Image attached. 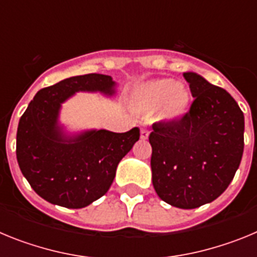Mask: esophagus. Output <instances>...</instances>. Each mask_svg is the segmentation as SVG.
<instances>
[{
    "label": "esophagus",
    "mask_w": 257,
    "mask_h": 257,
    "mask_svg": "<svg viewBox=\"0 0 257 257\" xmlns=\"http://www.w3.org/2000/svg\"><path fill=\"white\" fill-rule=\"evenodd\" d=\"M148 136H149L148 128H142V130H140V138H142L143 140L148 139Z\"/></svg>",
    "instance_id": "1"
}]
</instances>
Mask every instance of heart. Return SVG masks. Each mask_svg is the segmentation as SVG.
Returning a JSON list of instances; mask_svg holds the SVG:
<instances>
[{
	"label": "heart",
	"instance_id": "1",
	"mask_svg": "<svg viewBox=\"0 0 257 257\" xmlns=\"http://www.w3.org/2000/svg\"><path fill=\"white\" fill-rule=\"evenodd\" d=\"M188 104V90L171 78H157L142 83L133 94L134 108L145 113L160 108V117L166 121H174L184 115Z\"/></svg>",
	"mask_w": 257,
	"mask_h": 257
}]
</instances>
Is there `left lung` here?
I'll return each instance as SVG.
<instances>
[{"label": "left lung", "instance_id": "left-lung-1", "mask_svg": "<svg viewBox=\"0 0 257 257\" xmlns=\"http://www.w3.org/2000/svg\"><path fill=\"white\" fill-rule=\"evenodd\" d=\"M194 97L179 121L154 123L152 181L158 197L179 208L215 201L229 187L244 147V115L237 101L219 86L187 72Z\"/></svg>", "mask_w": 257, "mask_h": 257}]
</instances>
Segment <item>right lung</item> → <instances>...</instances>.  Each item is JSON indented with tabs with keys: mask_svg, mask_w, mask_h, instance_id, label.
<instances>
[{
	"mask_svg": "<svg viewBox=\"0 0 257 257\" xmlns=\"http://www.w3.org/2000/svg\"><path fill=\"white\" fill-rule=\"evenodd\" d=\"M114 86L112 77L105 74L70 77L40 90L20 117L18 163L24 178L45 201L82 208L110 188L118 163L139 140V128L122 134L91 130L65 136L58 117L61 103L74 92L113 95Z\"/></svg>",
	"mask_w": 257,
	"mask_h": 257,
	"instance_id": "right-lung-1",
	"label": "right lung"
}]
</instances>
